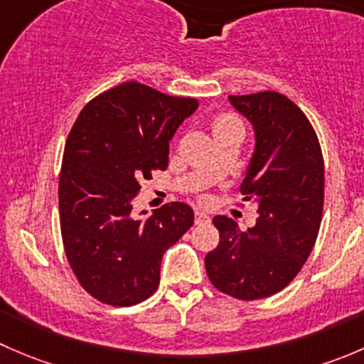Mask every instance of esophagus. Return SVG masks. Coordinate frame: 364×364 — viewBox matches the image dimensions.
Segmentation results:
<instances>
[{
    "instance_id": "obj_1",
    "label": "esophagus",
    "mask_w": 364,
    "mask_h": 364,
    "mask_svg": "<svg viewBox=\"0 0 364 364\" xmlns=\"http://www.w3.org/2000/svg\"><path fill=\"white\" fill-rule=\"evenodd\" d=\"M209 222V216L205 215L204 211H200V209H196V223H205Z\"/></svg>"
}]
</instances>
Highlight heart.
<instances>
[{
    "mask_svg": "<svg viewBox=\"0 0 364 364\" xmlns=\"http://www.w3.org/2000/svg\"><path fill=\"white\" fill-rule=\"evenodd\" d=\"M237 127H243V124H241V121L237 119L234 114L229 112L218 114V116L215 117V121H213V132H215V135H220L223 134V132H229ZM211 172H215V168H211Z\"/></svg>",
    "mask_w": 364,
    "mask_h": 364,
    "instance_id": "b5f03b06",
    "label": "heart"
}]
</instances>
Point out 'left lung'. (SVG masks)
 <instances>
[{
	"instance_id": "obj_1",
	"label": "left lung",
	"mask_w": 364,
	"mask_h": 364,
	"mask_svg": "<svg viewBox=\"0 0 364 364\" xmlns=\"http://www.w3.org/2000/svg\"><path fill=\"white\" fill-rule=\"evenodd\" d=\"M229 98L255 128L241 193L257 203L259 216L245 232L232 218H213L220 241L205 255V273L223 294L255 301L284 291L314 250L324 209V160L310 119L291 98L277 91Z\"/></svg>"
}]
</instances>
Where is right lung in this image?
Here are the masks:
<instances>
[{
  "instance_id": "right-lung-1",
  "label": "right lung",
  "mask_w": 364,
  "mask_h": 364,
  "mask_svg": "<svg viewBox=\"0 0 364 364\" xmlns=\"http://www.w3.org/2000/svg\"><path fill=\"white\" fill-rule=\"evenodd\" d=\"M196 98L123 82L87 102L70 130L60 172V225L80 287L111 306L153 296L164 253L193 225L188 204L132 213L141 183L168 164V141L196 112Z\"/></svg>"
}]
</instances>
